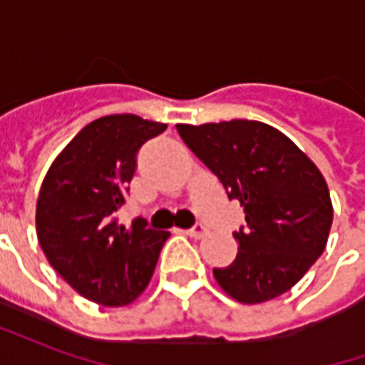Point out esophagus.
<instances>
[{
    "instance_id": "obj_1",
    "label": "esophagus",
    "mask_w": 365,
    "mask_h": 365,
    "mask_svg": "<svg viewBox=\"0 0 365 365\" xmlns=\"http://www.w3.org/2000/svg\"><path fill=\"white\" fill-rule=\"evenodd\" d=\"M185 235L191 238H203L207 235V229L203 225H195V227H191V229L185 230Z\"/></svg>"
}]
</instances>
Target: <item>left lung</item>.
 <instances>
[{
    "label": "left lung",
    "instance_id": "8db88e82",
    "mask_svg": "<svg viewBox=\"0 0 365 365\" xmlns=\"http://www.w3.org/2000/svg\"><path fill=\"white\" fill-rule=\"evenodd\" d=\"M229 199L245 207L246 229L232 232L238 254L215 268L217 283L246 305L289 291L321 256L332 225L329 185L305 152L260 120L175 125Z\"/></svg>",
    "mask_w": 365,
    "mask_h": 365
}]
</instances>
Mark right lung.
I'll return each instance as SVG.
<instances>
[{
	"label": "right lung",
	"mask_w": 365,
	"mask_h": 365,
	"mask_svg": "<svg viewBox=\"0 0 365 365\" xmlns=\"http://www.w3.org/2000/svg\"><path fill=\"white\" fill-rule=\"evenodd\" d=\"M168 125L138 115L91 120L52 162L36 201V237L46 260L80 295L105 307L133 303L150 283L166 230L144 219L123 227L136 154Z\"/></svg>",
	"instance_id": "add662e5"
}]
</instances>
